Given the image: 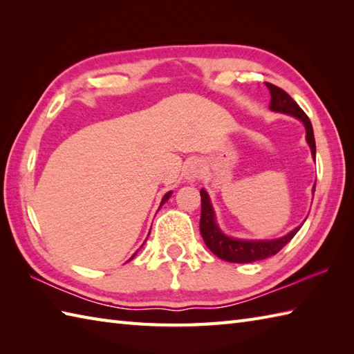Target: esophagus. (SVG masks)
Listing matches in <instances>:
<instances>
[{
  "mask_svg": "<svg viewBox=\"0 0 354 354\" xmlns=\"http://www.w3.org/2000/svg\"><path fill=\"white\" fill-rule=\"evenodd\" d=\"M201 176H202L201 162L196 160H192L187 162L185 169H184V178L187 179V181L194 183V181H198V179H201Z\"/></svg>",
  "mask_w": 354,
  "mask_h": 354,
  "instance_id": "34e87169",
  "label": "esophagus"
}]
</instances>
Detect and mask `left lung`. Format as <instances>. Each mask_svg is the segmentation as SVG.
<instances>
[{"mask_svg":"<svg viewBox=\"0 0 354 354\" xmlns=\"http://www.w3.org/2000/svg\"><path fill=\"white\" fill-rule=\"evenodd\" d=\"M269 93H270V104L269 109L274 112H281V114H288L298 118L306 127V141L310 147L312 158H317V146H315V137H313V127L309 117L304 114V111L298 106V103L292 99V97L272 84H266ZM317 185V183H315ZM315 192V187H313ZM201 234L204 239L208 250L212 251L217 257L230 261V263H252L259 260H265L268 257H272L278 251L281 250L284 245H288L293 236L297 234L303 223L292 230L288 234L272 240H245V239H236L230 237L219 228L216 222L214 208L209 201L208 193L202 189L201 190ZM306 222V221H304Z\"/></svg>","mask_w":354,"mask_h":354,"instance_id":"left-lung-1","label":"left lung"}]
</instances>
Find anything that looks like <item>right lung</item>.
I'll return each mask as SVG.
<instances>
[{"instance_id": "right-lung-1", "label": "right lung", "mask_w": 354, "mask_h": 354, "mask_svg": "<svg viewBox=\"0 0 354 354\" xmlns=\"http://www.w3.org/2000/svg\"><path fill=\"white\" fill-rule=\"evenodd\" d=\"M170 196H171V192H169V193H165V194H164V198H162V201H161V205H162V204H165V202H167V201H169V198H170ZM161 205H160V207H161ZM135 255H137V252H135V254L132 255V257H131V260H132V259L135 257Z\"/></svg>"}]
</instances>
